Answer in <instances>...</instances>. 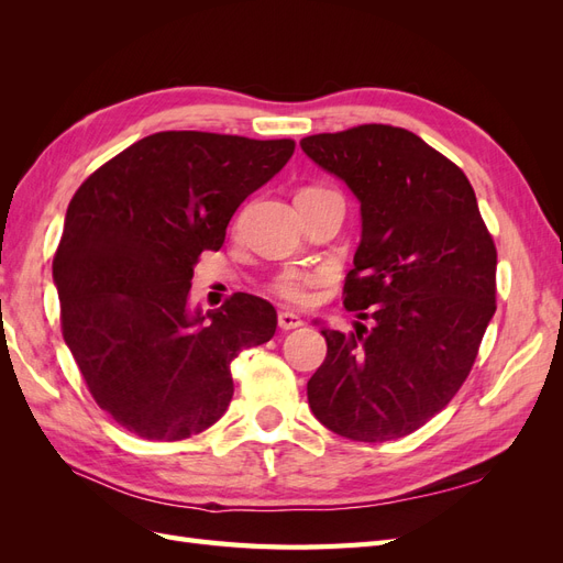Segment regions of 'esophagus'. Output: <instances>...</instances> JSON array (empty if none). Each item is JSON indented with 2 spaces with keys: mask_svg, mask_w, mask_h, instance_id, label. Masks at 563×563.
I'll use <instances>...</instances> for the list:
<instances>
[{
  "mask_svg": "<svg viewBox=\"0 0 563 563\" xmlns=\"http://www.w3.org/2000/svg\"><path fill=\"white\" fill-rule=\"evenodd\" d=\"M277 321H279V329H284V331H291V329L302 327V319L298 314H294V312H286V310H282L277 314Z\"/></svg>",
  "mask_w": 563,
  "mask_h": 563,
  "instance_id": "1",
  "label": "esophagus"
}]
</instances>
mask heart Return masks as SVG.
<instances>
[{"label": "heart", "instance_id": "obj_1", "mask_svg": "<svg viewBox=\"0 0 563 563\" xmlns=\"http://www.w3.org/2000/svg\"><path fill=\"white\" fill-rule=\"evenodd\" d=\"M305 190H312V187H305ZM323 279H327V275L319 269H284L272 277L269 291L288 305L305 308L314 300L317 288Z\"/></svg>", "mask_w": 563, "mask_h": 563}]
</instances>
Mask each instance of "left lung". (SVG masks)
Listing matches in <instances>:
<instances>
[{
  "instance_id": "left-lung-1",
  "label": "left lung",
  "mask_w": 563,
  "mask_h": 563,
  "mask_svg": "<svg viewBox=\"0 0 563 563\" xmlns=\"http://www.w3.org/2000/svg\"><path fill=\"white\" fill-rule=\"evenodd\" d=\"M362 201L343 286L356 331L321 329L308 383L317 420L352 441L416 432L463 387L496 312V242L463 168L416 133L362 124L300 141Z\"/></svg>"
}]
</instances>
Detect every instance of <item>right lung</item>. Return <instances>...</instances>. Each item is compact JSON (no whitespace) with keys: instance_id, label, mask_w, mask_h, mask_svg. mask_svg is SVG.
<instances>
[{"instance_id":"add662e5","label":"right lung","mask_w":563,"mask_h":563,"mask_svg":"<svg viewBox=\"0 0 563 563\" xmlns=\"http://www.w3.org/2000/svg\"><path fill=\"white\" fill-rule=\"evenodd\" d=\"M291 139L159 131L79 185L54 255L60 329L93 401L131 434L180 441L223 418L236 354L277 310L232 294L207 317L187 291L240 203L291 159Z\"/></svg>"}]
</instances>
